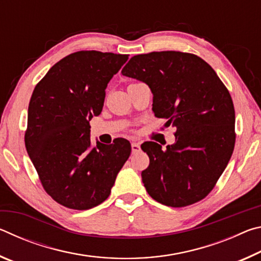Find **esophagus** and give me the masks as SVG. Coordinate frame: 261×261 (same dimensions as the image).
<instances>
[{
	"mask_svg": "<svg viewBox=\"0 0 261 261\" xmlns=\"http://www.w3.org/2000/svg\"><path fill=\"white\" fill-rule=\"evenodd\" d=\"M131 149H132V153L139 152L140 151V144L132 141V143H131Z\"/></svg>",
	"mask_w": 261,
	"mask_h": 261,
	"instance_id": "34e87169",
	"label": "esophagus"
}]
</instances>
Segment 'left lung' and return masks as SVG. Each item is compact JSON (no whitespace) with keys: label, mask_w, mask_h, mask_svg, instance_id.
Masks as SVG:
<instances>
[{"label":"left lung","mask_w":261,"mask_h":261,"mask_svg":"<svg viewBox=\"0 0 261 261\" xmlns=\"http://www.w3.org/2000/svg\"><path fill=\"white\" fill-rule=\"evenodd\" d=\"M122 74L147 84L153 112L176 127L167 149L141 145L149 166L141 179L154 200L184 207L208 194L226 169L235 146V109L224 84L199 56L153 51L131 57Z\"/></svg>","instance_id":"8db88e82"}]
</instances>
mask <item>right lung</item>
Wrapping results in <instances>:
<instances>
[{
	"mask_svg": "<svg viewBox=\"0 0 261 261\" xmlns=\"http://www.w3.org/2000/svg\"><path fill=\"white\" fill-rule=\"evenodd\" d=\"M127 55L81 50L53 65L31 96L25 146L45 191L68 208L90 210L110 194L129 159L130 143L90 138V121L101 114L106 87Z\"/></svg>",
	"mask_w": 261,
	"mask_h": 261,
	"instance_id": "1",
	"label": "right lung"
}]
</instances>
